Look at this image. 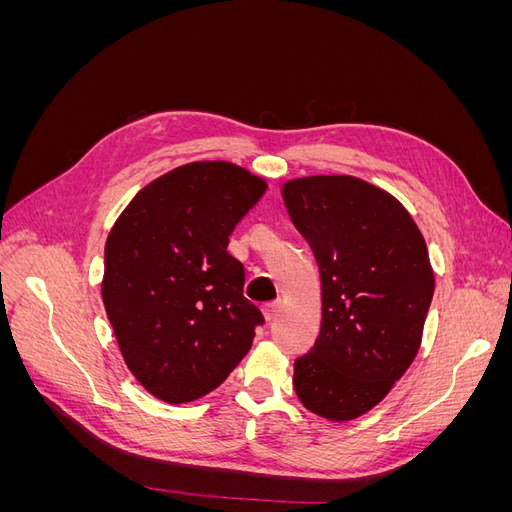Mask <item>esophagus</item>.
Segmentation results:
<instances>
[{
  "label": "esophagus",
  "mask_w": 512,
  "mask_h": 512,
  "mask_svg": "<svg viewBox=\"0 0 512 512\" xmlns=\"http://www.w3.org/2000/svg\"><path fill=\"white\" fill-rule=\"evenodd\" d=\"M280 312H282V301H273L262 307V314H265L267 322H273L277 316H280Z\"/></svg>",
  "instance_id": "esophagus-1"
}]
</instances>
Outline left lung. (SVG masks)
Listing matches in <instances>:
<instances>
[{"label":"left lung","mask_w":512,"mask_h":512,"mask_svg":"<svg viewBox=\"0 0 512 512\" xmlns=\"http://www.w3.org/2000/svg\"><path fill=\"white\" fill-rule=\"evenodd\" d=\"M282 196L322 286L320 333L294 361V391L309 412L352 421L380 404L421 348L433 297L427 245L404 205L363 179H292Z\"/></svg>","instance_id":"obj_1"}]
</instances>
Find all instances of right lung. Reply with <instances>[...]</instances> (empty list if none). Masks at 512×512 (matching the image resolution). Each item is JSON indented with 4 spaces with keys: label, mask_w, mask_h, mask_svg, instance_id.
<instances>
[{
    "label": "right lung",
    "mask_w": 512,
    "mask_h": 512,
    "mask_svg": "<svg viewBox=\"0 0 512 512\" xmlns=\"http://www.w3.org/2000/svg\"><path fill=\"white\" fill-rule=\"evenodd\" d=\"M265 190L232 162L183 164L145 185L108 232L106 316L132 376L166 404L218 389L265 322L226 250Z\"/></svg>",
    "instance_id": "add662e5"
}]
</instances>
